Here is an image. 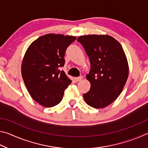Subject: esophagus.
<instances>
[{
	"instance_id": "34e87169",
	"label": "esophagus",
	"mask_w": 148,
	"mask_h": 148,
	"mask_svg": "<svg viewBox=\"0 0 148 148\" xmlns=\"http://www.w3.org/2000/svg\"><path fill=\"white\" fill-rule=\"evenodd\" d=\"M83 79V76H79V77H77L75 78V80H76V82H78L79 81H81V80Z\"/></svg>"
}]
</instances>
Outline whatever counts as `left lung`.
Returning a JSON list of instances; mask_svg holds the SVG:
<instances>
[{
  "mask_svg": "<svg viewBox=\"0 0 148 148\" xmlns=\"http://www.w3.org/2000/svg\"><path fill=\"white\" fill-rule=\"evenodd\" d=\"M77 41L84 47L91 62L86 76L91 88L83 95L85 101L95 108L108 106L119 96L128 78L129 65L123 49L109 35H84Z\"/></svg>",
  "mask_w": 148,
  "mask_h": 148,
  "instance_id": "8db88e82",
  "label": "left lung"
}]
</instances>
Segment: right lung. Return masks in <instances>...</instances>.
Returning a JSON list of instances; mask_svg holds the SVG:
<instances>
[{"mask_svg":"<svg viewBox=\"0 0 148 148\" xmlns=\"http://www.w3.org/2000/svg\"><path fill=\"white\" fill-rule=\"evenodd\" d=\"M76 38L47 34L30 45L21 65V74L29 94L44 107H52L61 101L64 91L72 80L63 71L66 48Z\"/></svg>","mask_w":148,"mask_h":148,"instance_id":"1","label":"right lung"}]
</instances>
